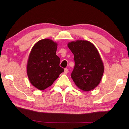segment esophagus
<instances>
[{"label":"esophagus","instance_id":"34e87169","mask_svg":"<svg viewBox=\"0 0 129 129\" xmlns=\"http://www.w3.org/2000/svg\"><path fill=\"white\" fill-rule=\"evenodd\" d=\"M68 73V69H67V68H65V69H64V74H67Z\"/></svg>","mask_w":129,"mask_h":129}]
</instances>
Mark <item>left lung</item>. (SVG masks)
<instances>
[{
    "label": "left lung",
    "mask_w": 129,
    "mask_h": 129,
    "mask_svg": "<svg viewBox=\"0 0 129 129\" xmlns=\"http://www.w3.org/2000/svg\"><path fill=\"white\" fill-rule=\"evenodd\" d=\"M74 54L75 67L71 76L75 85L84 91L95 88L102 79L104 66L95 45L87 40H77L68 44Z\"/></svg>",
    "instance_id": "left-lung-1"
}]
</instances>
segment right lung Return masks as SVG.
I'll use <instances>...</instances> for the list:
<instances>
[{"label":"right lung","instance_id":"add662e5","mask_svg":"<svg viewBox=\"0 0 129 129\" xmlns=\"http://www.w3.org/2000/svg\"><path fill=\"white\" fill-rule=\"evenodd\" d=\"M57 43L50 39H42L32 48L27 62L26 72L30 83L40 90L51 86L64 72L56 55Z\"/></svg>","mask_w":129,"mask_h":129}]
</instances>
